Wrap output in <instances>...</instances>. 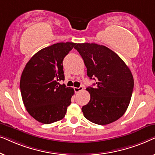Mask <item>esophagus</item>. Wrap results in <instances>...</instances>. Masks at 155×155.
Wrapping results in <instances>:
<instances>
[{
	"instance_id": "1",
	"label": "esophagus",
	"mask_w": 155,
	"mask_h": 155,
	"mask_svg": "<svg viewBox=\"0 0 155 155\" xmlns=\"http://www.w3.org/2000/svg\"><path fill=\"white\" fill-rule=\"evenodd\" d=\"M82 90H83V87L82 86H80L79 87H74V90H75V92H79Z\"/></svg>"
}]
</instances>
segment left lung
I'll return each instance as SVG.
<instances>
[{
	"instance_id": "1",
	"label": "left lung",
	"mask_w": 155,
	"mask_h": 155,
	"mask_svg": "<svg viewBox=\"0 0 155 155\" xmlns=\"http://www.w3.org/2000/svg\"><path fill=\"white\" fill-rule=\"evenodd\" d=\"M74 48L83 59L88 77L97 81L94 88L86 89L90 100L82 108L84 116L98 125L116 121L125 114L132 96L134 80L130 69L105 46L83 43Z\"/></svg>"
}]
</instances>
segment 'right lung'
Here are the masks:
<instances>
[{
    "label": "right lung",
    "mask_w": 155,
    "mask_h": 155,
    "mask_svg": "<svg viewBox=\"0 0 155 155\" xmlns=\"http://www.w3.org/2000/svg\"><path fill=\"white\" fill-rule=\"evenodd\" d=\"M61 42L42 48L31 57L23 70L20 91L27 111L40 123L49 124L64 118L74 94L65 80L63 61L75 46Z\"/></svg>",
    "instance_id": "1"
}]
</instances>
